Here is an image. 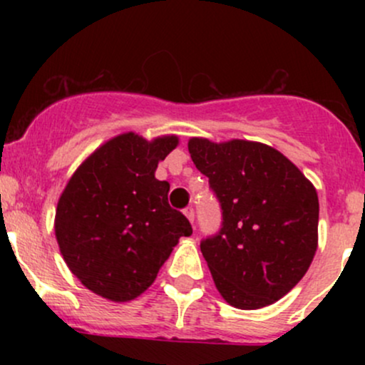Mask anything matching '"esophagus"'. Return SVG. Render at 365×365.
<instances>
[{
    "mask_svg": "<svg viewBox=\"0 0 365 365\" xmlns=\"http://www.w3.org/2000/svg\"><path fill=\"white\" fill-rule=\"evenodd\" d=\"M183 215L187 216V220L190 221V223H194V217H195V212H194V207L192 206H188V207H185L183 209Z\"/></svg>",
    "mask_w": 365,
    "mask_h": 365,
    "instance_id": "34e87169",
    "label": "esophagus"
}]
</instances>
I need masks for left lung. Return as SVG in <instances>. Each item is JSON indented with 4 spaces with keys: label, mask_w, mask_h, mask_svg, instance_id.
<instances>
[{
    "label": "left lung",
    "mask_w": 365,
    "mask_h": 365,
    "mask_svg": "<svg viewBox=\"0 0 365 365\" xmlns=\"http://www.w3.org/2000/svg\"><path fill=\"white\" fill-rule=\"evenodd\" d=\"M195 168L221 206V228L200 242L217 292L244 311L274 304L317 250L316 188L279 150L261 142L188 140Z\"/></svg>",
    "instance_id": "obj_1"
}]
</instances>
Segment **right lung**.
<instances>
[{
	"mask_svg": "<svg viewBox=\"0 0 365 365\" xmlns=\"http://www.w3.org/2000/svg\"><path fill=\"white\" fill-rule=\"evenodd\" d=\"M177 145V135L113 137L78 166L60 195L54 216L60 252L99 297L113 302L139 297L180 237L192 235L187 217L170 207V183L154 177Z\"/></svg>",
	"mask_w": 365,
	"mask_h": 365,
	"instance_id": "obj_1",
	"label": "right lung"
}]
</instances>
